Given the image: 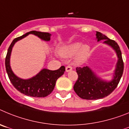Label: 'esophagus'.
Instances as JSON below:
<instances>
[{"label": "esophagus", "instance_id": "esophagus-1", "mask_svg": "<svg viewBox=\"0 0 129 129\" xmlns=\"http://www.w3.org/2000/svg\"><path fill=\"white\" fill-rule=\"evenodd\" d=\"M72 69H73V68H72V67L71 66H66V72H69V71H71L72 70Z\"/></svg>", "mask_w": 129, "mask_h": 129}]
</instances>
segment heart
<instances>
[{
  "instance_id": "obj_1",
  "label": "heart",
  "mask_w": 129,
  "mask_h": 129,
  "mask_svg": "<svg viewBox=\"0 0 129 129\" xmlns=\"http://www.w3.org/2000/svg\"><path fill=\"white\" fill-rule=\"evenodd\" d=\"M90 47L88 45H82L81 42H75L63 46L60 49V53L64 58H70L76 54L75 60L77 63L84 62L89 57Z\"/></svg>"
}]
</instances>
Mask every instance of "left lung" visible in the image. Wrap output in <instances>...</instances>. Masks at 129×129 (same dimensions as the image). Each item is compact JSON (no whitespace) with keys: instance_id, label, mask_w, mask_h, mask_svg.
Here are the masks:
<instances>
[{"instance_id":"8db88e82","label":"left lung","mask_w":129,"mask_h":129,"mask_svg":"<svg viewBox=\"0 0 129 129\" xmlns=\"http://www.w3.org/2000/svg\"><path fill=\"white\" fill-rule=\"evenodd\" d=\"M97 41L104 40V44L109 46L115 51L118 56V62L111 80H104L98 77L94 72L88 66L76 67L78 76L73 89L78 96L85 100H98L109 95L116 88L123 72V62L119 46L114 40L109 39L106 36L96 31Z\"/></svg>"}]
</instances>
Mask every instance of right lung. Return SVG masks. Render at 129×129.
<instances>
[{
  "mask_svg": "<svg viewBox=\"0 0 129 129\" xmlns=\"http://www.w3.org/2000/svg\"><path fill=\"white\" fill-rule=\"evenodd\" d=\"M29 34H33L44 41H49L51 35L49 33L31 31L21 37L14 39L8 48L5 60L6 69L10 82L21 93L26 96L44 98L48 96L54 89L57 79L63 75L66 68L61 66L58 69L51 71L43 69L37 75L29 79H22L18 77L13 72L10 66V56L14 45L18 40L24 39Z\"/></svg>",
  "mask_w": 129,
  "mask_h": 129,
  "instance_id": "right-lung-1",
  "label": "right lung"
}]
</instances>
